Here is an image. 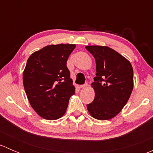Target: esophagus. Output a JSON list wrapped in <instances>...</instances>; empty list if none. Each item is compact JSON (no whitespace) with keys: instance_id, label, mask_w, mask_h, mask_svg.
I'll return each mask as SVG.
<instances>
[{"instance_id":"34e87169","label":"esophagus","mask_w":153,"mask_h":153,"mask_svg":"<svg viewBox=\"0 0 153 153\" xmlns=\"http://www.w3.org/2000/svg\"><path fill=\"white\" fill-rule=\"evenodd\" d=\"M88 86H89V84H88L87 83H86V84H83V85L80 86V87H81V88H84H84L87 87Z\"/></svg>"}]
</instances>
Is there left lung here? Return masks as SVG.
Here are the masks:
<instances>
[{"instance_id": "left-lung-1", "label": "left lung", "mask_w": 153, "mask_h": 153, "mask_svg": "<svg viewBox=\"0 0 153 153\" xmlns=\"http://www.w3.org/2000/svg\"><path fill=\"white\" fill-rule=\"evenodd\" d=\"M96 63V77L92 87L95 98L87 104L91 116L109 120L126 105L133 89V69L126 58L105 46H86Z\"/></svg>"}]
</instances>
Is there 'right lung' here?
I'll return each instance as SVG.
<instances>
[{"instance_id":"obj_1","label":"right lung","mask_w":153,"mask_h":153,"mask_svg":"<svg viewBox=\"0 0 153 153\" xmlns=\"http://www.w3.org/2000/svg\"><path fill=\"white\" fill-rule=\"evenodd\" d=\"M75 47L49 45L33 52L27 60L23 73L24 89L31 106L44 119L61 118L75 94L67 61Z\"/></svg>"}]
</instances>
